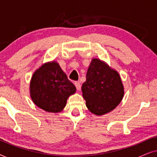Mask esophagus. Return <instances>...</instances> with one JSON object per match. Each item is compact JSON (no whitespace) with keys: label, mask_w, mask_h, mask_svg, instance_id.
Segmentation results:
<instances>
[{"label":"esophagus","mask_w":157,"mask_h":157,"mask_svg":"<svg viewBox=\"0 0 157 157\" xmlns=\"http://www.w3.org/2000/svg\"><path fill=\"white\" fill-rule=\"evenodd\" d=\"M74 84H75V86H76L77 90H78V91L79 90H81V83L79 82V81H76V82L74 83Z\"/></svg>","instance_id":"esophagus-1"}]
</instances>
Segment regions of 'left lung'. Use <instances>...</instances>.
<instances>
[{"label":"left lung","instance_id":"left-lung-1","mask_svg":"<svg viewBox=\"0 0 157 157\" xmlns=\"http://www.w3.org/2000/svg\"><path fill=\"white\" fill-rule=\"evenodd\" d=\"M81 91L88 109L97 116L113 110L124 94L119 73L98 59H92Z\"/></svg>","mask_w":157,"mask_h":157}]
</instances>
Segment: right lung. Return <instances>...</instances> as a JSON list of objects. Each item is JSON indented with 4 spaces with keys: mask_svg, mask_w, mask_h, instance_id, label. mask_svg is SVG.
<instances>
[{
    "mask_svg": "<svg viewBox=\"0 0 157 157\" xmlns=\"http://www.w3.org/2000/svg\"><path fill=\"white\" fill-rule=\"evenodd\" d=\"M76 87L68 80L56 61L44 63L36 71L30 83V94L34 104L48 112L63 110Z\"/></svg>",
    "mask_w": 157,
    "mask_h": 157,
    "instance_id": "1",
    "label": "right lung"
}]
</instances>
